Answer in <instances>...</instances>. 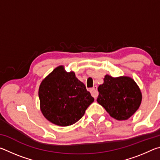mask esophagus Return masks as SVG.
Returning a JSON list of instances; mask_svg holds the SVG:
<instances>
[{
  "mask_svg": "<svg viewBox=\"0 0 160 160\" xmlns=\"http://www.w3.org/2000/svg\"><path fill=\"white\" fill-rule=\"evenodd\" d=\"M90 92L92 94V96L94 98L96 99V97L98 96V91H97V86H94L92 88L90 89Z\"/></svg>",
  "mask_w": 160,
  "mask_h": 160,
  "instance_id": "34e87169",
  "label": "esophagus"
}]
</instances>
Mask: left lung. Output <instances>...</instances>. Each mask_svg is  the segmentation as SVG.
Segmentation results:
<instances>
[{"label": "left lung", "mask_w": 160, "mask_h": 160, "mask_svg": "<svg viewBox=\"0 0 160 160\" xmlns=\"http://www.w3.org/2000/svg\"><path fill=\"white\" fill-rule=\"evenodd\" d=\"M97 101L109 115L118 121L127 120L138 109L142 101L139 87L131 78L106 75L98 87Z\"/></svg>", "instance_id": "8db88e82"}]
</instances>
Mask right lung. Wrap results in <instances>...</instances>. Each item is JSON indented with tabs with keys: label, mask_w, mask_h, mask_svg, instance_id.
<instances>
[{
	"label": "right lung",
	"mask_w": 160,
	"mask_h": 160,
	"mask_svg": "<svg viewBox=\"0 0 160 160\" xmlns=\"http://www.w3.org/2000/svg\"><path fill=\"white\" fill-rule=\"evenodd\" d=\"M39 97L44 117L60 126L76 123L94 100L75 72H67L63 66L56 68L42 80Z\"/></svg>",
	"instance_id": "obj_1"
}]
</instances>
